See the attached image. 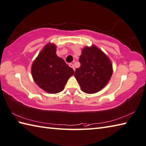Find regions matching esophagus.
<instances>
[{"label": "esophagus", "instance_id": "esophagus-1", "mask_svg": "<svg viewBox=\"0 0 146 146\" xmlns=\"http://www.w3.org/2000/svg\"><path fill=\"white\" fill-rule=\"evenodd\" d=\"M69 65L71 68H72L74 70H75V67H74V66L73 64H69V65Z\"/></svg>", "mask_w": 146, "mask_h": 146}]
</instances>
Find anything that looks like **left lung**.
Here are the masks:
<instances>
[{
	"mask_svg": "<svg viewBox=\"0 0 146 146\" xmlns=\"http://www.w3.org/2000/svg\"><path fill=\"white\" fill-rule=\"evenodd\" d=\"M79 61L81 66L76 69L74 76L82 92L92 94L102 89L112 74V66L109 58L93 46L82 49Z\"/></svg>",
	"mask_w": 146,
	"mask_h": 146,
	"instance_id": "8db88e82",
	"label": "left lung"
}]
</instances>
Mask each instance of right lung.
Wrapping results in <instances>:
<instances>
[{"instance_id":"obj_1","label":"right lung","mask_w":146,"mask_h":146,"mask_svg":"<svg viewBox=\"0 0 146 146\" xmlns=\"http://www.w3.org/2000/svg\"><path fill=\"white\" fill-rule=\"evenodd\" d=\"M56 46L48 44L33 62L32 74L36 84L46 92L57 93L64 90L74 71L56 54Z\"/></svg>"}]
</instances>
